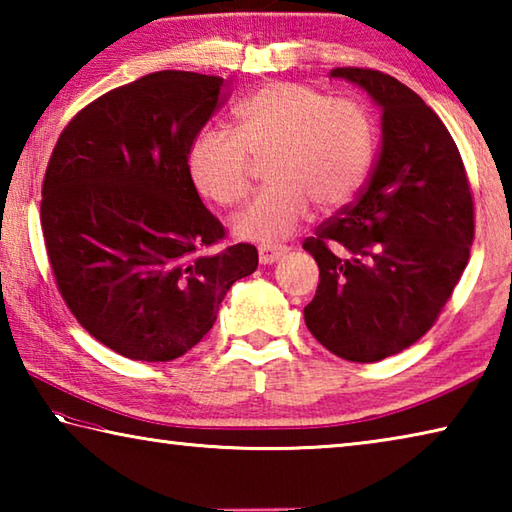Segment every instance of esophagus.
<instances>
[{
	"mask_svg": "<svg viewBox=\"0 0 512 512\" xmlns=\"http://www.w3.org/2000/svg\"><path fill=\"white\" fill-rule=\"evenodd\" d=\"M259 264H275L284 253H287V246H275V244H259Z\"/></svg>",
	"mask_w": 512,
	"mask_h": 512,
	"instance_id": "esophagus-1",
	"label": "esophagus"
}]
</instances>
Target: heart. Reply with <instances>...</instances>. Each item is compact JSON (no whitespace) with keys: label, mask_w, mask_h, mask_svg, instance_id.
<instances>
[{"label":"heart","mask_w":512,"mask_h":512,"mask_svg":"<svg viewBox=\"0 0 512 512\" xmlns=\"http://www.w3.org/2000/svg\"><path fill=\"white\" fill-rule=\"evenodd\" d=\"M235 133L207 128L189 146V173L201 194L235 205L248 189V153H271V185L232 216L237 237L287 239L314 201L320 210L343 205L359 192L375 155L368 110L348 97H325L311 85L273 81L232 110Z\"/></svg>","instance_id":"1"}]
</instances>
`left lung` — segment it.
<instances>
[{"label": "left lung", "mask_w": 512, "mask_h": 512, "mask_svg": "<svg viewBox=\"0 0 512 512\" xmlns=\"http://www.w3.org/2000/svg\"><path fill=\"white\" fill-rule=\"evenodd\" d=\"M329 76L381 108V151L357 201L302 244L320 271L305 323L336 357L372 363L436 323L470 259L474 203L452 135L418 94L377 69Z\"/></svg>", "instance_id": "left-lung-1"}]
</instances>
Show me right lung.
<instances>
[{
	"label": "right lung",
	"mask_w": 512,
	"mask_h": 512,
	"mask_svg": "<svg viewBox=\"0 0 512 512\" xmlns=\"http://www.w3.org/2000/svg\"><path fill=\"white\" fill-rule=\"evenodd\" d=\"M225 99L221 76L146 74L76 115L47 164L40 221L58 291L106 348L171 361L210 332L257 248L203 205L189 146Z\"/></svg>",
	"instance_id": "obj_1"
}]
</instances>
